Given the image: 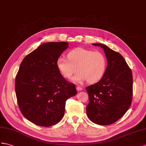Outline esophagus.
Here are the masks:
<instances>
[{
	"mask_svg": "<svg viewBox=\"0 0 146 146\" xmlns=\"http://www.w3.org/2000/svg\"><path fill=\"white\" fill-rule=\"evenodd\" d=\"M76 89H77V91H81L83 89V88L81 87H79V86H77V87H76Z\"/></svg>",
	"mask_w": 146,
	"mask_h": 146,
	"instance_id": "obj_1",
	"label": "esophagus"
}]
</instances>
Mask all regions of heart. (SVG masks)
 Returning a JSON list of instances; mask_svg holds the SVG:
<instances>
[{"label": "heart", "instance_id": "b5f03b06", "mask_svg": "<svg viewBox=\"0 0 146 146\" xmlns=\"http://www.w3.org/2000/svg\"><path fill=\"white\" fill-rule=\"evenodd\" d=\"M68 58L59 57L56 66L66 78H70L77 69L79 70L71 79L73 82L82 83L86 80L89 82H95L104 75L106 61L104 54L100 51L77 48L69 52Z\"/></svg>", "mask_w": 146, "mask_h": 146}]
</instances>
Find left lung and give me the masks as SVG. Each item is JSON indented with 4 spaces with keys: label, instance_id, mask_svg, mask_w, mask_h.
<instances>
[{
    "label": "left lung",
    "instance_id": "8db88e82",
    "mask_svg": "<svg viewBox=\"0 0 146 146\" xmlns=\"http://www.w3.org/2000/svg\"><path fill=\"white\" fill-rule=\"evenodd\" d=\"M107 67L98 82L86 87L89 103L87 115L92 122L108 125L116 122L129 108L133 97V74L123 57L102 43Z\"/></svg>",
    "mask_w": 146,
    "mask_h": 146
}]
</instances>
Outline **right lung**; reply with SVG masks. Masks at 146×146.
Wrapping results in <instances>:
<instances>
[{
  "instance_id": "obj_1",
  "label": "right lung",
  "mask_w": 146,
  "mask_h": 146,
  "mask_svg": "<svg viewBox=\"0 0 146 146\" xmlns=\"http://www.w3.org/2000/svg\"><path fill=\"white\" fill-rule=\"evenodd\" d=\"M67 42L40 45L23 59L15 78L18 105L23 115L38 126L54 125L64 115L66 102L77 94L56 66Z\"/></svg>"
}]
</instances>
